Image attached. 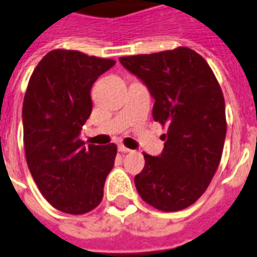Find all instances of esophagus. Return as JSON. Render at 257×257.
Masks as SVG:
<instances>
[{
  "label": "esophagus",
  "instance_id": "1",
  "mask_svg": "<svg viewBox=\"0 0 257 257\" xmlns=\"http://www.w3.org/2000/svg\"><path fill=\"white\" fill-rule=\"evenodd\" d=\"M118 151L119 153H130L131 150L130 149H127V147H124V146H118Z\"/></svg>",
  "mask_w": 257,
  "mask_h": 257
}]
</instances>
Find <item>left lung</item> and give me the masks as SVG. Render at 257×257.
I'll use <instances>...</instances> for the list:
<instances>
[{"instance_id":"obj_1","label":"left lung","mask_w":257,"mask_h":257,"mask_svg":"<svg viewBox=\"0 0 257 257\" xmlns=\"http://www.w3.org/2000/svg\"><path fill=\"white\" fill-rule=\"evenodd\" d=\"M119 62L149 89L155 122L167 126L158 157L145 154L135 187L146 203L179 211L207 190L224 146V96L211 67L188 47L120 57Z\"/></svg>"}]
</instances>
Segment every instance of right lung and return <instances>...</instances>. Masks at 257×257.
I'll return each instance as SVG.
<instances>
[{"label": "right lung", "mask_w": 257, "mask_h": 257, "mask_svg": "<svg viewBox=\"0 0 257 257\" xmlns=\"http://www.w3.org/2000/svg\"><path fill=\"white\" fill-rule=\"evenodd\" d=\"M114 65L81 51L53 50L29 81L22 106L26 162L45 199L62 212H89L103 198L116 146H86L79 135L93 110L94 82Z\"/></svg>", "instance_id": "right-lung-1"}]
</instances>
